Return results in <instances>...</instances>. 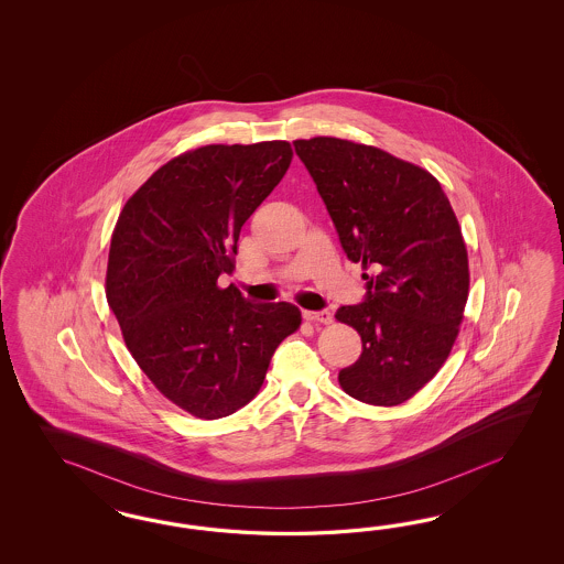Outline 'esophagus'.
I'll use <instances>...</instances> for the list:
<instances>
[{"instance_id": "esophagus-1", "label": "esophagus", "mask_w": 564, "mask_h": 564, "mask_svg": "<svg viewBox=\"0 0 564 564\" xmlns=\"http://www.w3.org/2000/svg\"><path fill=\"white\" fill-rule=\"evenodd\" d=\"M304 318L312 321V323H323L328 325L333 321V314L328 310H318V312H312V310H304Z\"/></svg>"}]
</instances>
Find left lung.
I'll use <instances>...</instances> for the list:
<instances>
[{
	"label": "left lung",
	"mask_w": 564,
	"mask_h": 564,
	"mask_svg": "<svg viewBox=\"0 0 564 564\" xmlns=\"http://www.w3.org/2000/svg\"><path fill=\"white\" fill-rule=\"evenodd\" d=\"M343 250L359 262L366 297L335 318L354 326L361 356L341 389L368 405H399L448 358L469 293L462 227L426 170L341 138L295 140Z\"/></svg>",
	"instance_id": "1"
}]
</instances>
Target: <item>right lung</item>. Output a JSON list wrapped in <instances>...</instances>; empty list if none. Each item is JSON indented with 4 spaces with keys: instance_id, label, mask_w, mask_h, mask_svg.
Listing matches in <instances>:
<instances>
[{
    "instance_id": "obj_1",
    "label": "right lung",
    "mask_w": 564,
    "mask_h": 564,
    "mask_svg": "<svg viewBox=\"0 0 564 564\" xmlns=\"http://www.w3.org/2000/svg\"><path fill=\"white\" fill-rule=\"evenodd\" d=\"M290 142L208 144L154 171L116 223L105 293L142 372L200 420L257 397L274 349L302 325L290 302L252 304L234 273L241 225L290 167Z\"/></svg>"
}]
</instances>
